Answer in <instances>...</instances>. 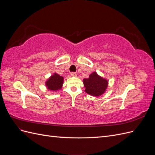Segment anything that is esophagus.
<instances>
[{
    "label": "esophagus",
    "instance_id": "1",
    "mask_svg": "<svg viewBox=\"0 0 155 155\" xmlns=\"http://www.w3.org/2000/svg\"><path fill=\"white\" fill-rule=\"evenodd\" d=\"M71 76H72V77H76L77 76V74L76 73V72H71Z\"/></svg>",
    "mask_w": 155,
    "mask_h": 155
}]
</instances>
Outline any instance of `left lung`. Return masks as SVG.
<instances>
[{"instance_id":"1","label":"left lung","mask_w":155,"mask_h":155,"mask_svg":"<svg viewBox=\"0 0 155 155\" xmlns=\"http://www.w3.org/2000/svg\"><path fill=\"white\" fill-rule=\"evenodd\" d=\"M85 91L93 96L98 97L102 95L108 86L107 79L100 76L96 72H92L88 78L83 79Z\"/></svg>"}]
</instances>
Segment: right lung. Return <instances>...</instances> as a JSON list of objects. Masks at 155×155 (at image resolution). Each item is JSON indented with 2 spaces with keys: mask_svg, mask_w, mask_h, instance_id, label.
I'll return each instance as SVG.
<instances>
[{
  "mask_svg": "<svg viewBox=\"0 0 155 155\" xmlns=\"http://www.w3.org/2000/svg\"><path fill=\"white\" fill-rule=\"evenodd\" d=\"M63 81V77L59 76L57 73H54L46 81L45 85L48 90L51 91H57L62 88Z\"/></svg>",
  "mask_w": 155,
  "mask_h": 155,
  "instance_id": "right-lung-1",
  "label": "right lung"
}]
</instances>
